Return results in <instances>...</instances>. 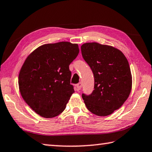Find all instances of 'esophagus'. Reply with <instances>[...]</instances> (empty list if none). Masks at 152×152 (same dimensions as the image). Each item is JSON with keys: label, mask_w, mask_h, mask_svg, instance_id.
<instances>
[{"label": "esophagus", "mask_w": 152, "mask_h": 152, "mask_svg": "<svg viewBox=\"0 0 152 152\" xmlns=\"http://www.w3.org/2000/svg\"><path fill=\"white\" fill-rule=\"evenodd\" d=\"M76 87L77 88V90H80L81 89V87H82V83H79L78 84L76 85Z\"/></svg>", "instance_id": "34e87169"}]
</instances>
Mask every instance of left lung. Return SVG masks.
<instances>
[{"label":"left lung","mask_w":152,"mask_h":152,"mask_svg":"<svg viewBox=\"0 0 152 152\" xmlns=\"http://www.w3.org/2000/svg\"><path fill=\"white\" fill-rule=\"evenodd\" d=\"M81 54L94 75V90L82 94L87 108L98 116H107L128 98L132 77L128 61L116 48L97 42L81 45Z\"/></svg>","instance_id":"left-lung-1"}]
</instances>
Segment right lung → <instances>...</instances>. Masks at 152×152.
I'll return each instance as SVG.
<instances>
[{
	"instance_id": "obj_1",
	"label": "right lung",
	"mask_w": 152,
	"mask_h": 152,
	"mask_svg": "<svg viewBox=\"0 0 152 152\" xmlns=\"http://www.w3.org/2000/svg\"><path fill=\"white\" fill-rule=\"evenodd\" d=\"M79 52L77 44L63 41L41 45L26 58L18 87L25 102L40 116L55 118L65 110L74 92L69 65Z\"/></svg>"
}]
</instances>
